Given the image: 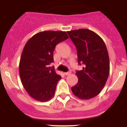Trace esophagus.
<instances>
[{
	"label": "esophagus",
	"instance_id": "1",
	"mask_svg": "<svg viewBox=\"0 0 127 127\" xmlns=\"http://www.w3.org/2000/svg\"><path fill=\"white\" fill-rule=\"evenodd\" d=\"M64 74L65 75H69L71 74V72H64Z\"/></svg>",
	"mask_w": 127,
	"mask_h": 127
}]
</instances>
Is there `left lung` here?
I'll use <instances>...</instances> for the list:
<instances>
[{"label":"left lung","instance_id":"8db88e82","mask_svg":"<svg viewBox=\"0 0 127 127\" xmlns=\"http://www.w3.org/2000/svg\"><path fill=\"white\" fill-rule=\"evenodd\" d=\"M77 48L79 64L82 70L76 72L78 82L71 87L73 94L82 99H89L99 94L109 74L108 52L103 40L87 29L67 31Z\"/></svg>","mask_w":127,"mask_h":127}]
</instances>
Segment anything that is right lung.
<instances>
[{"instance_id":"1","label":"right lung","mask_w":127,"mask_h":127,"mask_svg":"<svg viewBox=\"0 0 127 127\" xmlns=\"http://www.w3.org/2000/svg\"><path fill=\"white\" fill-rule=\"evenodd\" d=\"M69 38L64 31H45L33 35L24 46L19 64L20 79L29 95L41 102L48 101L55 93L61 77L49 66L58 43Z\"/></svg>"}]
</instances>
